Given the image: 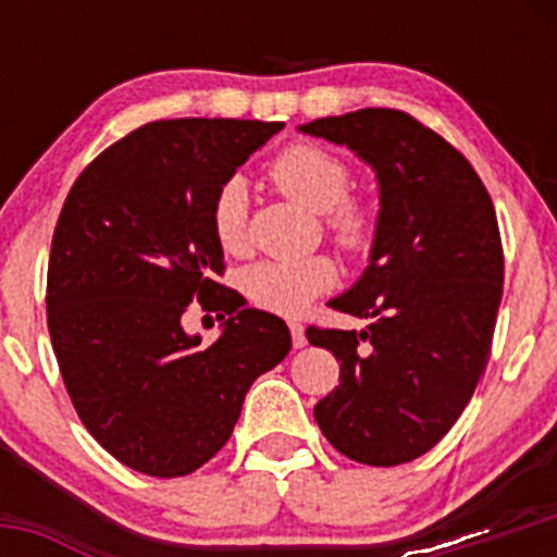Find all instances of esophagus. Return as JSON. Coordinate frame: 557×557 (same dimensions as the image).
Wrapping results in <instances>:
<instances>
[{"label": "esophagus", "instance_id": "1", "mask_svg": "<svg viewBox=\"0 0 557 557\" xmlns=\"http://www.w3.org/2000/svg\"><path fill=\"white\" fill-rule=\"evenodd\" d=\"M290 329V339H294V347H305L307 345V336H305V325L296 323V320H290L288 323Z\"/></svg>", "mask_w": 557, "mask_h": 557}]
</instances>
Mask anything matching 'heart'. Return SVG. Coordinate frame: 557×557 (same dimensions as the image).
<instances>
[{
	"label": "heart",
	"mask_w": 557,
	"mask_h": 557,
	"mask_svg": "<svg viewBox=\"0 0 557 557\" xmlns=\"http://www.w3.org/2000/svg\"><path fill=\"white\" fill-rule=\"evenodd\" d=\"M269 180L288 199L312 212H325V228L350 258L367 256L377 237V215L361 199L347 196L350 166L331 150L296 143L269 161ZM210 232L218 247L239 256L247 247V190L239 177L218 188L210 207ZM336 263L323 252L305 258H261L239 272V288L252 307L274 314H296L336 285Z\"/></svg>",
	"instance_id": "obj_1"
}]
</instances>
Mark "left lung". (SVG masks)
I'll use <instances>...</instances> for the list:
<instances>
[{
	"instance_id": "1",
	"label": "left lung",
	"mask_w": 557,
	"mask_h": 557,
	"mask_svg": "<svg viewBox=\"0 0 557 557\" xmlns=\"http://www.w3.org/2000/svg\"><path fill=\"white\" fill-rule=\"evenodd\" d=\"M301 132L347 145L380 180L372 263L329 301L372 323L307 329L339 361L314 420L350 460L409 463L453 429L491 358L504 294L496 210L463 153L409 112L367 107Z\"/></svg>"
}]
</instances>
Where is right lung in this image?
Here are the masks:
<instances>
[{
    "label": "right lung",
    "instance_id": "add662e5",
    "mask_svg": "<svg viewBox=\"0 0 557 557\" xmlns=\"http://www.w3.org/2000/svg\"><path fill=\"white\" fill-rule=\"evenodd\" d=\"M285 123L174 117L134 128L72 185L48 261V331L88 434L143 474L185 476L232 436L245 393L290 350L277 314L218 283V188ZM190 300L228 317L201 346Z\"/></svg>",
    "mask_w": 557,
    "mask_h": 557
}]
</instances>
